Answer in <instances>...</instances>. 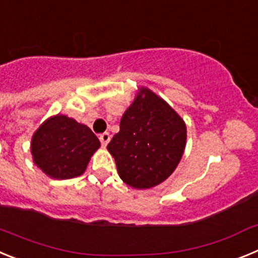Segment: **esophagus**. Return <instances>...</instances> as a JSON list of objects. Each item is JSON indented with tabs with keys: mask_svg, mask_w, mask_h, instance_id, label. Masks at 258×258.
Segmentation results:
<instances>
[{
	"mask_svg": "<svg viewBox=\"0 0 258 258\" xmlns=\"http://www.w3.org/2000/svg\"><path fill=\"white\" fill-rule=\"evenodd\" d=\"M109 140H111V136H109L108 133H102L101 136H99V141H101L102 146H107Z\"/></svg>",
	"mask_w": 258,
	"mask_h": 258,
	"instance_id": "1",
	"label": "esophagus"
}]
</instances>
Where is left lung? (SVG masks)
<instances>
[{
    "mask_svg": "<svg viewBox=\"0 0 258 258\" xmlns=\"http://www.w3.org/2000/svg\"><path fill=\"white\" fill-rule=\"evenodd\" d=\"M186 138L181 116L150 89L140 88L107 150L125 183L134 188H151L174 172Z\"/></svg>",
    "mask_w": 258,
    "mask_h": 258,
    "instance_id": "1",
    "label": "left lung"
}]
</instances>
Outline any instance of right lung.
Masks as SVG:
<instances>
[{"label":"right lung","instance_id":"right-lung-1","mask_svg":"<svg viewBox=\"0 0 258 258\" xmlns=\"http://www.w3.org/2000/svg\"><path fill=\"white\" fill-rule=\"evenodd\" d=\"M101 142L86 125L66 115L49 117L32 137L33 163L55 179H70L85 172Z\"/></svg>","mask_w":258,"mask_h":258}]
</instances>
